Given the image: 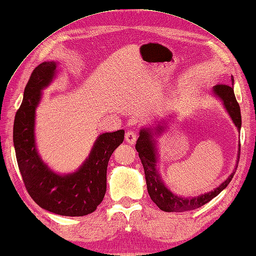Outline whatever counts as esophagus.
I'll return each mask as SVG.
<instances>
[{
	"mask_svg": "<svg viewBox=\"0 0 256 256\" xmlns=\"http://www.w3.org/2000/svg\"><path fill=\"white\" fill-rule=\"evenodd\" d=\"M136 134L134 131H127L126 134H125V138L126 140L129 142V144H134L136 140Z\"/></svg>",
	"mask_w": 256,
	"mask_h": 256,
	"instance_id": "esophagus-1",
	"label": "esophagus"
}]
</instances>
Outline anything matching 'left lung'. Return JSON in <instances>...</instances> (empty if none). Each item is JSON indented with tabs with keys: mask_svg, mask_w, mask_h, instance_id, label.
Returning a JSON list of instances; mask_svg holds the SVG:
<instances>
[{
	"mask_svg": "<svg viewBox=\"0 0 256 256\" xmlns=\"http://www.w3.org/2000/svg\"><path fill=\"white\" fill-rule=\"evenodd\" d=\"M231 83L232 84H218L213 87L212 91L214 96H216L220 98L224 103V108L228 111L229 116H231L235 126L238 127V130H240L242 127V116H240V108L236 98H235L234 90H233V83L234 78L231 76ZM164 126L158 125L156 131L151 128H142L140 131V136L136 140V149L138 152V156L142 164L145 171V178L148 193L153 202L162 211L165 212H184V211H190L198 209L202 206L205 205L212 198L218 196V194L226 188L229 182H231L235 171L238 169V164L240 160V151L238 153V160L236 166H235L233 172L230 176L222 182L220 187L212 190L211 192L202 194L194 198H182L178 196L176 194L172 193L166 186L164 182L162 180L158 169H156V140L153 138V132L154 134H162L164 130Z\"/></svg>",
	"mask_w": 256,
	"mask_h": 256,
	"instance_id": "obj_1",
	"label": "left lung"
}]
</instances>
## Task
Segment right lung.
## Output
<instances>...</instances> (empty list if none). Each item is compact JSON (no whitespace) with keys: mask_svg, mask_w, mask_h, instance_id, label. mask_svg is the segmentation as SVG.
I'll return each instance as SVG.
<instances>
[{"mask_svg":"<svg viewBox=\"0 0 256 256\" xmlns=\"http://www.w3.org/2000/svg\"><path fill=\"white\" fill-rule=\"evenodd\" d=\"M56 63L44 62L34 71L24 90L14 124V145L27 192L38 205L65 216H84L96 210L106 193L107 167L124 140V130L100 134L80 169L66 176L54 172L40 160L34 140L36 109L56 76Z\"/></svg>","mask_w":256,"mask_h":256,"instance_id":"obj_1","label":"right lung"}]
</instances>
